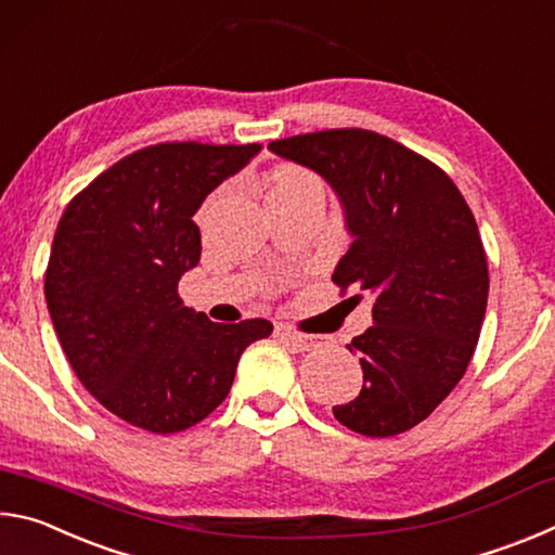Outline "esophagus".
I'll return each mask as SVG.
<instances>
[{
    "mask_svg": "<svg viewBox=\"0 0 555 555\" xmlns=\"http://www.w3.org/2000/svg\"><path fill=\"white\" fill-rule=\"evenodd\" d=\"M276 337H281L286 345L294 347L296 352H308V350H315V347H321L325 337L323 335H304L294 331V327L288 325H276Z\"/></svg>",
    "mask_w": 555,
    "mask_h": 555,
    "instance_id": "esophagus-1",
    "label": "esophagus"
}]
</instances>
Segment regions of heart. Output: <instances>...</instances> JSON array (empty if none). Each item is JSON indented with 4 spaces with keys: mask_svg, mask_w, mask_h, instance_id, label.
<instances>
[{
    "mask_svg": "<svg viewBox=\"0 0 555 555\" xmlns=\"http://www.w3.org/2000/svg\"><path fill=\"white\" fill-rule=\"evenodd\" d=\"M313 183H321V181H318L311 171H306V168L294 166V164H286V166H279L274 171V185H271L269 195L294 193V191H300V188L313 185Z\"/></svg>",
    "mask_w": 555,
    "mask_h": 555,
    "instance_id": "heart-1",
    "label": "heart"
}]
</instances>
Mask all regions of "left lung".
<instances>
[{
	"label": "left lung",
	"instance_id": "left-lung-1",
	"mask_svg": "<svg viewBox=\"0 0 555 555\" xmlns=\"http://www.w3.org/2000/svg\"><path fill=\"white\" fill-rule=\"evenodd\" d=\"M269 149L331 183L352 234L333 281L374 298V325L347 345L362 391L335 418L370 438L403 434L455 389L480 340L490 274L475 215L443 168L377 131L325 129Z\"/></svg>",
	"mask_w": 555,
	"mask_h": 555
}]
</instances>
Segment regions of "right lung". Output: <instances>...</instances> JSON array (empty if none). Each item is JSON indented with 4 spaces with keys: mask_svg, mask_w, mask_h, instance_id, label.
Returning a JSON list of instances; mask_svg holds the SVG:
<instances>
[{
    "mask_svg": "<svg viewBox=\"0 0 555 555\" xmlns=\"http://www.w3.org/2000/svg\"><path fill=\"white\" fill-rule=\"evenodd\" d=\"M259 144L166 142L102 171L55 230L46 304L73 372L127 424L178 434L230 393L264 318L212 323L183 306L178 281L201 261L203 201L247 166Z\"/></svg>",
    "mask_w": 555,
    "mask_h": 555,
    "instance_id": "right-lung-1",
    "label": "right lung"
}]
</instances>
